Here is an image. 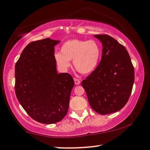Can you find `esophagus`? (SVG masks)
<instances>
[{
	"mask_svg": "<svg viewBox=\"0 0 150 150\" xmlns=\"http://www.w3.org/2000/svg\"><path fill=\"white\" fill-rule=\"evenodd\" d=\"M74 81H75V85H79L80 84V81L78 79H77V78H74Z\"/></svg>",
	"mask_w": 150,
	"mask_h": 150,
	"instance_id": "obj_1",
	"label": "esophagus"
}]
</instances>
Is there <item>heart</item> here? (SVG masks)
<instances>
[{"mask_svg":"<svg viewBox=\"0 0 150 150\" xmlns=\"http://www.w3.org/2000/svg\"><path fill=\"white\" fill-rule=\"evenodd\" d=\"M101 55V47L93 40H71L62 44L61 53H56L54 59L62 71L70 67L73 61L74 67L86 75L92 73L96 68Z\"/></svg>","mask_w":150,"mask_h":150,"instance_id":"obj_1","label":"heart"}]
</instances>
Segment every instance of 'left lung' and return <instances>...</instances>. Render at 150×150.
Wrapping results in <instances>:
<instances>
[{"instance_id": "8db88e82", "label": "left lung", "mask_w": 150, "mask_h": 150, "mask_svg": "<svg viewBox=\"0 0 150 150\" xmlns=\"http://www.w3.org/2000/svg\"><path fill=\"white\" fill-rule=\"evenodd\" d=\"M102 42L99 64L83 80L91 108L100 115L120 110L128 102L132 91L135 71L124 46L108 35H95Z\"/></svg>"}]
</instances>
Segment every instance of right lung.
I'll use <instances>...</instances> for the list:
<instances>
[{
	"label": "right lung",
	"mask_w": 150,
	"mask_h": 150,
	"mask_svg": "<svg viewBox=\"0 0 150 150\" xmlns=\"http://www.w3.org/2000/svg\"><path fill=\"white\" fill-rule=\"evenodd\" d=\"M58 40L31 42L15 64V90L18 101L30 117L43 124L59 122L67 113L74 81L57 71L54 46Z\"/></svg>",
	"instance_id": "add662e5"
}]
</instances>
